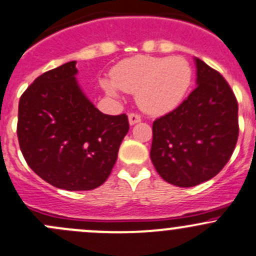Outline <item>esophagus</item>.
<instances>
[{"mask_svg":"<svg viewBox=\"0 0 256 256\" xmlns=\"http://www.w3.org/2000/svg\"><path fill=\"white\" fill-rule=\"evenodd\" d=\"M140 121H141V116L138 115V114H130V115H128V122H130L131 126L140 122Z\"/></svg>","mask_w":256,"mask_h":256,"instance_id":"esophagus-1","label":"esophagus"}]
</instances>
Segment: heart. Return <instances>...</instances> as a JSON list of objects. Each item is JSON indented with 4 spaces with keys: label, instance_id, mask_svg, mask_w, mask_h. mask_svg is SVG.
I'll list each match as a JSON object with an SVG mask.
<instances>
[{
    "label": "heart",
    "instance_id": "heart-1",
    "mask_svg": "<svg viewBox=\"0 0 256 256\" xmlns=\"http://www.w3.org/2000/svg\"><path fill=\"white\" fill-rule=\"evenodd\" d=\"M192 66L180 56H138L120 62L112 80L102 82L105 92L136 94L138 104L150 115H164L182 104L192 84Z\"/></svg>",
    "mask_w": 256,
    "mask_h": 256
}]
</instances>
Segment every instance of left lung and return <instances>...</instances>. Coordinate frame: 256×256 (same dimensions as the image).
<instances>
[{"mask_svg": "<svg viewBox=\"0 0 256 256\" xmlns=\"http://www.w3.org/2000/svg\"><path fill=\"white\" fill-rule=\"evenodd\" d=\"M194 60L197 88L152 125V164L177 187H193L216 176L239 135L238 102L228 82L200 58Z\"/></svg>", "mask_w": 256, "mask_h": 256, "instance_id": "obj_1", "label": "left lung"}]
</instances>
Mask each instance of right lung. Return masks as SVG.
<instances>
[{
  "label": "right lung",
  "mask_w": 256,
  "mask_h": 256,
  "mask_svg": "<svg viewBox=\"0 0 256 256\" xmlns=\"http://www.w3.org/2000/svg\"><path fill=\"white\" fill-rule=\"evenodd\" d=\"M76 62L46 72L27 88L18 105L17 136L28 166L66 190H89L112 174L128 131L125 114L106 115L76 82Z\"/></svg>",
  "instance_id": "add662e5"
}]
</instances>
